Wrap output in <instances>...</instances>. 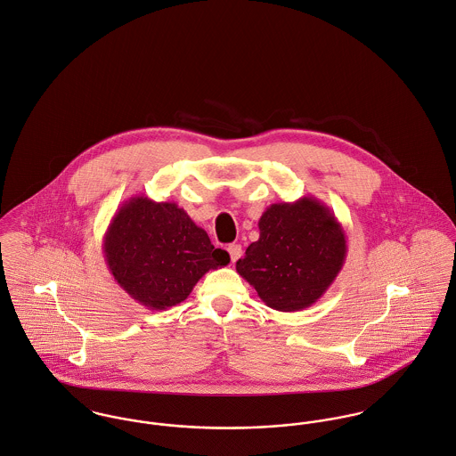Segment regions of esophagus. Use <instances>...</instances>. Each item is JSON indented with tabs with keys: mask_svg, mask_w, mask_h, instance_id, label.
<instances>
[{
	"mask_svg": "<svg viewBox=\"0 0 456 456\" xmlns=\"http://www.w3.org/2000/svg\"><path fill=\"white\" fill-rule=\"evenodd\" d=\"M228 254H230L232 263L239 261V257L242 256V246H239V244H232V246H228Z\"/></svg>",
	"mask_w": 456,
	"mask_h": 456,
	"instance_id": "esophagus-1",
	"label": "esophagus"
}]
</instances>
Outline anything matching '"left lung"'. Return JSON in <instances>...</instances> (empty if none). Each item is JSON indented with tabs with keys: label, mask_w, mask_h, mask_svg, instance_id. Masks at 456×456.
Here are the masks:
<instances>
[{
	"label": "left lung",
	"mask_w": 456,
	"mask_h": 456,
	"mask_svg": "<svg viewBox=\"0 0 456 456\" xmlns=\"http://www.w3.org/2000/svg\"><path fill=\"white\" fill-rule=\"evenodd\" d=\"M259 240L237 272L279 312L312 306L331 288L346 257V237L331 208L315 197L272 204L259 217Z\"/></svg>",
	"instance_id": "obj_1"
}]
</instances>
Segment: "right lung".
Returning <instances> with one entry per match:
<instances>
[{"label":"right lung","instance_id":"add662e5","mask_svg":"<svg viewBox=\"0 0 456 456\" xmlns=\"http://www.w3.org/2000/svg\"><path fill=\"white\" fill-rule=\"evenodd\" d=\"M102 250L118 286L150 310L179 305L208 270L230 263L184 208L142 195L115 212Z\"/></svg>","mask_w":456,"mask_h":456}]
</instances>
